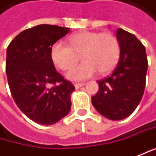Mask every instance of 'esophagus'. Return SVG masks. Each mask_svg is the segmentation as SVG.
Here are the masks:
<instances>
[{
  "instance_id": "34e87169",
  "label": "esophagus",
  "mask_w": 156,
  "mask_h": 156,
  "mask_svg": "<svg viewBox=\"0 0 156 156\" xmlns=\"http://www.w3.org/2000/svg\"><path fill=\"white\" fill-rule=\"evenodd\" d=\"M85 83H75L74 84V87H75V89H79V88H81L82 86H84Z\"/></svg>"
}]
</instances>
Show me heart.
Here are the masks:
<instances>
[{
    "mask_svg": "<svg viewBox=\"0 0 156 156\" xmlns=\"http://www.w3.org/2000/svg\"><path fill=\"white\" fill-rule=\"evenodd\" d=\"M68 41L70 47L61 42L54 43L50 50V58L58 68L68 71L81 56L83 62L67 73L70 80H84L94 75L97 71L102 74L107 73L119 61L121 46L112 33L83 31L73 34Z\"/></svg>",
    "mask_w": 156,
    "mask_h": 156,
    "instance_id": "heart-1",
    "label": "heart"
}]
</instances>
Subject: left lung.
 <instances>
[{
	"mask_svg": "<svg viewBox=\"0 0 156 156\" xmlns=\"http://www.w3.org/2000/svg\"><path fill=\"white\" fill-rule=\"evenodd\" d=\"M116 37L121 46L119 63L111 75L98 81V91L91 98L97 111L113 121L128 117L138 106L148 66L145 47L134 34L118 28Z\"/></svg>",
	"mask_w": 156,
	"mask_h": 156,
	"instance_id": "8db88e82",
	"label": "left lung"
}]
</instances>
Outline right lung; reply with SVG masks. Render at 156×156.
<instances>
[{"instance_id": "right-lung-1", "label": "right lung", "mask_w": 156, "mask_h": 156, "mask_svg": "<svg viewBox=\"0 0 156 156\" xmlns=\"http://www.w3.org/2000/svg\"><path fill=\"white\" fill-rule=\"evenodd\" d=\"M69 28L39 25L24 30L7 48L6 73L12 98L32 121L51 125L71 109L75 90L54 66L50 50Z\"/></svg>"}]
</instances>
